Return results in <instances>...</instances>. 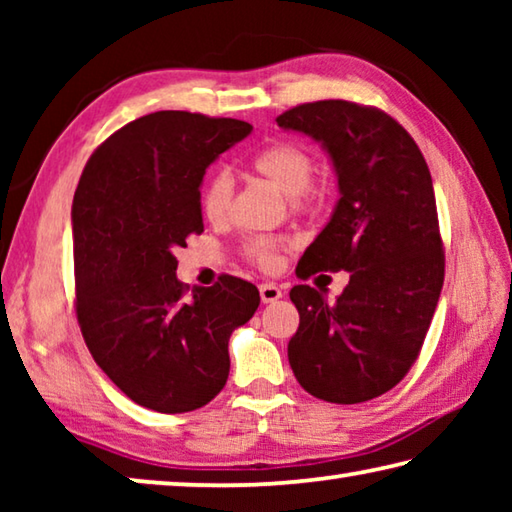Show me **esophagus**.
I'll list each match as a JSON object with an SVG mask.
<instances>
[{
    "instance_id": "1",
    "label": "esophagus",
    "mask_w": 512,
    "mask_h": 512,
    "mask_svg": "<svg viewBox=\"0 0 512 512\" xmlns=\"http://www.w3.org/2000/svg\"><path fill=\"white\" fill-rule=\"evenodd\" d=\"M259 298H262V302H275L282 298V289L275 287L273 282H264L262 287H259Z\"/></svg>"
}]
</instances>
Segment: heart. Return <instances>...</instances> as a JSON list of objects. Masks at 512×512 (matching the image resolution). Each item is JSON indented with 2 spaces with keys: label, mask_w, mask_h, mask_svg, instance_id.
Here are the masks:
<instances>
[{
  "label": "heart",
  "mask_w": 512,
  "mask_h": 512,
  "mask_svg": "<svg viewBox=\"0 0 512 512\" xmlns=\"http://www.w3.org/2000/svg\"><path fill=\"white\" fill-rule=\"evenodd\" d=\"M250 167L268 180L277 192L287 198H305L307 187L311 183V176H314V158L305 149V146L293 144V142H277L266 146L264 151H259L253 160H250ZM232 203V178L225 171H216L210 176L203 189V214L207 219L219 223L230 212ZM275 250L277 244L271 239H253L248 244V253L253 255L262 266H273L275 264Z\"/></svg>",
  "instance_id": "heart-1"
}]
</instances>
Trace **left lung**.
Listing matches in <instances>:
<instances>
[{
	"instance_id": "1",
	"label": "left lung",
	"mask_w": 512,
	"mask_h": 512,
	"mask_svg": "<svg viewBox=\"0 0 512 512\" xmlns=\"http://www.w3.org/2000/svg\"><path fill=\"white\" fill-rule=\"evenodd\" d=\"M277 126L318 142L339 187L332 216L300 259V277L350 273L332 305L309 284L291 289L300 314L291 370L318 400L368 402L413 366L443 289L431 173L413 137L377 108L302 103Z\"/></svg>"
}]
</instances>
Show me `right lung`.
I'll use <instances>...</instances> for the list:
<instances>
[{
  "instance_id": "add662e5",
  "label": "right lung",
  "mask_w": 512,
  "mask_h": 512,
  "mask_svg": "<svg viewBox=\"0 0 512 512\" xmlns=\"http://www.w3.org/2000/svg\"><path fill=\"white\" fill-rule=\"evenodd\" d=\"M239 119L160 110L110 135L72 203L76 316L94 361L146 409H201L228 381V341L259 291L223 275L185 296L176 250L203 232L205 169L250 135Z\"/></svg>"
}]
</instances>
